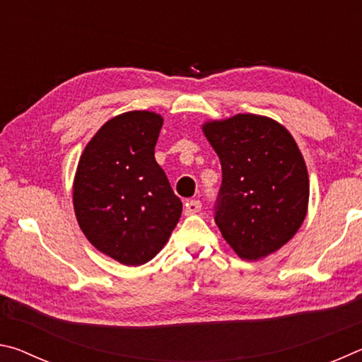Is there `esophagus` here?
<instances>
[{"mask_svg": "<svg viewBox=\"0 0 362 362\" xmlns=\"http://www.w3.org/2000/svg\"><path fill=\"white\" fill-rule=\"evenodd\" d=\"M199 211H201L199 199H192L185 204V216H193V214H198Z\"/></svg>", "mask_w": 362, "mask_h": 362, "instance_id": "1", "label": "esophagus"}]
</instances>
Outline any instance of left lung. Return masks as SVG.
<instances>
[{
    "label": "left lung",
    "instance_id": "1",
    "mask_svg": "<svg viewBox=\"0 0 362 362\" xmlns=\"http://www.w3.org/2000/svg\"><path fill=\"white\" fill-rule=\"evenodd\" d=\"M203 131L222 164L214 220L241 259L274 252L296 235L308 207V173L296 140L259 115L211 121Z\"/></svg>",
    "mask_w": 362,
    "mask_h": 362
}]
</instances>
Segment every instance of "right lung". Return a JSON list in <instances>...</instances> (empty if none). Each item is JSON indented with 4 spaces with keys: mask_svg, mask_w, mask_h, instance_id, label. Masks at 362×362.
I'll return each instance as SVG.
<instances>
[{
    "mask_svg": "<svg viewBox=\"0 0 362 362\" xmlns=\"http://www.w3.org/2000/svg\"><path fill=\"white\" fill-rule=\"evenodd\" d=\"M163 118L127 112L107 121L79 159L73 206L86 238L122 265H144L169 240L182 201L155 159Z\"/></svg>",
    "mask_w": 362,
    "mask_h": 362,
    "instance_id": "1",
    "label": "right lung"
}]
</instances>
